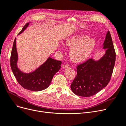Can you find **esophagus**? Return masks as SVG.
<instances>
[{"instance_id":"1","label":"esophagus","mask_w":126,"mask_h":126,"mask_svg":"<svg viewBox=\"0 0 126 126\" xmlns=\"http://www.w3.org/2000/svg\"><path fill=\"white\" fill-rule=\"evenodd\" d=\"M63 66V68H67V67H69V65L68 64H65V65H64Z\"/></svg>"}]
</instances>
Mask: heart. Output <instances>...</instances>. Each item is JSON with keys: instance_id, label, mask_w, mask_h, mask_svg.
Here are the masks:
<instances>
[{"instance_id": "heart-1", "label": "heart", "mask_w": 126, "mask_h": 126, "mask_svg": "<svg viewBox=\"0 0 126 126\" xmlns=\"http://www.w3.org/2000/svg\"><path fill=\"white\" fill-rule=\"evenodd\" d=\"M65 45L72 47L69 52V57L73 61L80 62L86 60L93 50L96 41L85 35H75L65 41Z\"/></svg>"}]
</instances>
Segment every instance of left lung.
<instances>
[{
  "mask_svg": "<svg viewBox=\"0 0 126 126\" xmlns=\"http://www.w3.org/2000/svg\"><path fill=\"white\" fill-rule=\"evenodd\" d=\"M106 49L103 56L98 61L92 58L77 65V75L71 84L70 88L76 95L90 97L96 94L110 81L115 62L116 53L109 31L103 44Z\"/></svg>",
  "mask_w": 126,
  "mask_h": 126,
  "instance_id": "left-lung-1",
  "label": "left lung"
}]
</instances>
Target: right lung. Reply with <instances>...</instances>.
I'll use <instances>...</instances> for the list:
<instances>
[{
    "mask_svg": "<svg viewBox=\"0 0 126 126\" xmlns=\"http://www.w3.org/2000/svg\"><path fill=\"white\" fill-rule=\"evenodd\" d=\"M27 23L19 33L21 34L29 26ZM16 38L14 40L10 58V65L12 72L18 83L23 88L32 91H41L49 86L53 76L61 68L62 62L49 57L46 61L33 72L25 73L17 67L18 54L16 49Z\"/></svg>",
    "mask_w": 126,
    "mask_h": 126,
    "instance_id": "obj_1",
    "label": "right lung"
}]
</instances>
